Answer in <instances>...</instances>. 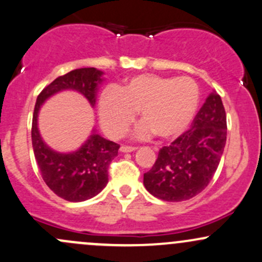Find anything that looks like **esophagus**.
I'll use <instances>...</instances> for the list:
<instances>
[{
  "instance_id": "esophagus-1",
  "label": "esophagus",
  "mask_w": 262,
  "mask_h": 262,
  "mask_svg": "<svg viewBox=\"0 0 262 262\" xmlns=\"http://www.w3.org/2000/svg\"><path fill=\"white\" fill-rule=\"evenodd\" d=\"M137 149V147H132V145H122L120 147V150L123 153H129V152H134Z\"/></svg>"
}]
</instances>
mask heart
<instances>
[{
	"mask_svg": "<svg viewBox=\"0 0 262 262\" xmlns=\"http://www.w3.org/2000/svg\"><path fill=\"white\" fill-rule=\"evenodd\" d=\"M200 86L191 78H166L142 74L126 80L117 90L106 89L99 99V118L103 129L113 138L128 132L140 113L138 134H156L174 139L189 126L200 104Z\"/></svg>",
	"mask_w": 262,
	"mask_h": 262,
	"instance_id": "b5f03b06",
	"label": "heart"
}]
</instances>
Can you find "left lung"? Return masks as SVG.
I'll return each instance as SVG.
<instances>
[{"instance_id": "left-lung-1", "label": "left lung", "mask_w": 262, "mask_h": 262, "mask_svg": "<svg viewBox=\"0 0 262 262\" xmlns=\"http://www.w3.org/2000/svg\"><path fill=\"white\" fill-rule=\"evenodd\" d=\"M227 136L221 96L211 93L191 129L159 149L152 169L144 173L145 188L159 200L181 202L208 186L224 153Z\"/></svg>"}]
</instances>
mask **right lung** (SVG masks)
<instances>
[{
    "label": "right lung",
    "instance_id": "add662e5",
    "mask_svg": "<svg viewBox=\"0 0 262 262\" xmlns=\"http://www.w3.org/2000/svg\"><path fill=\"white\" fill-rule=\"evenodd\" d=\"M101 75L103 73L95 68L70 71L43 88L35 104L31 138L41 177L55 194L70 202L89 200L106 186L109 164L118 156L120 145L93 133L76 152H54L41 139L37 129V114L46 99L66 89L81 93L94 106L98 84L103 80Z\"/></svg>",
    "mask_w": 262,
    "mask_h": 262
}]
</instances>
